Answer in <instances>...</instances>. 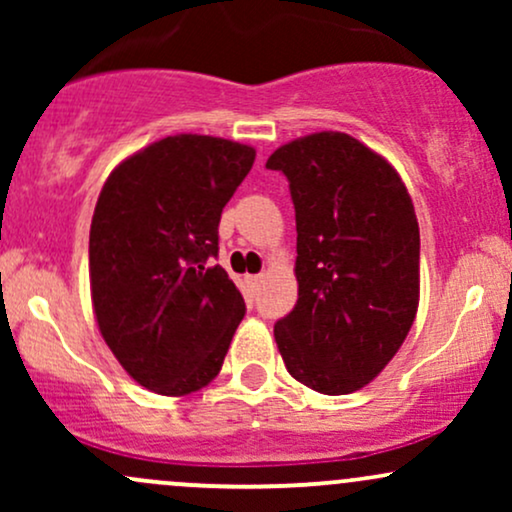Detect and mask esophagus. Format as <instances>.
<instances>
[{
    "label": "esophagus",
    "instance_id": "34e87169",
    "mask_svg": "<svg viewBox=\"0 0 512 512\" xmlns=\"http://www.w3.org/2000/svg\"><path fill=\"white\" fill-rule=\"evenodd\" d=\"M250 284H252V286H260V284H262V276H260V274L250 276Z\"/></svg>",
    "mask_w": 512,
    "mask_h": 512
}]
</instances>
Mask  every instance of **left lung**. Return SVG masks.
<instances>
[{
	"mask_svg": "<svg viewBox=\"0 0 512 512\" xmlns=\"http://www.w3.org/2000/svg\"><path fill=\"white\" fill-rule=\"evenodd\" d=\"M296 209L298 301L274 325L286 370L322 395L368 385L419 308V223L395 168L344 132H317L267 161Z\"/></svg>",
	"mask_w": 512,
	"mask_h": 512,
	"instance_id": "left-lung-1",
	"label": "left lung"
}]
</instances>
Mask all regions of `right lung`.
<instances>
[{
	"instance_id": "obj_1",
	"label": "right lung",
	"mask_w": 512,
	"mask_h": 512,
	"mask_svg": "<svg viewBox=\"0 0 512 512\" xmlns=\"http://www.w3.org/2000/svg\"><path fill=\"white\" fill-rule=\"evenodd\" d=\"M255 149L175 134L122 161L98 197L88 274L98 327L122 368L180 397L219 375L245 301L219 257V221Z\"/></svg>"
}]
</instances>
